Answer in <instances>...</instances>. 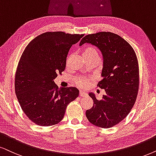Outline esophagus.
Listing matches in <instances>:
<instances>
[{"instance_id": "esophagus-1", "label": "esophagus", "mask_w": 156, "mask_h": 156, "mask_svg": "<svg viewBox=\"0 0 156 156\" xmlns=\"http://www.w3.org/2000/svg\"><path fill=\"white\" fill-rule=\"evenodd\" d=\"M86 95H87V94H86V92L82 91V90H80V92H79L80 96H81V97H84V96H86Z\"/></svg>"}]
</instances>
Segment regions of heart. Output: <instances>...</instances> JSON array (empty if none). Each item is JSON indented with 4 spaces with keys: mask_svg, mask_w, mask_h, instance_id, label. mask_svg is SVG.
Returning <instances> with one entry per match:
<instances>
[{
    "mask_svg": "<svg viewBox=\"0 0 156 156\" xmlns=\"http://www.w3.org/2000/svg\"><path fill=\"white\" fill-rule=\"evenodd\" d=\"M82 55L84 59L90 58V57H98L97 50L92 47H85L82 51ZM76 82L80 87H84V86H86L87 85V79L85 78H76Z\"/></svg>",
    "mask_w": 156,
    "mask_h": 156,
    "instance_id": "obj_1",
    "label": "heart"
}]
</instances>
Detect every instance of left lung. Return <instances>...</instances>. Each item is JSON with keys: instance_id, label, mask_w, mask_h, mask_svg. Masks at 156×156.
<instances>
[{"instance_id": "1", "label": "left lung", "mask_w": 156, "mask_h": 156, "mask_svg": "<svg viewBox=\"0 0 156 156\" xmlns=\"http://www.w3.org/2000/svg\"><path fill=\"white\" fill-rule=\"evenodd\" d=\"M95 45L103 56V79L97 86L106 94L101 99L90 93L94 105L86 112L93 125L109 128L117 125L128 115L133 107L139 89V66L133 48L119 35L101 31L88 34L81 39Z\"/></svg>"}]
</instances>
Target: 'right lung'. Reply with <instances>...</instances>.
<instances>
[{
	"label": "right lung",
	"mask_w": 156,
	"mask_h": 156,
	"mask_svg": "<svg viewBox=\"0 0 156 156\" xmlns=\"http://www.w3.org/2000/svg\"><path fill=\"white\" fill-rule=\"evenodd\" d=\"M83 34L45 32L29 43L21 55L15 76V92L31 122L52 126L64 117L67 106L79 95L75 87L58 88L54 79L64 71L73 44Z\"/></svg>",
	"instance_id": "1"
}]
</instances>
